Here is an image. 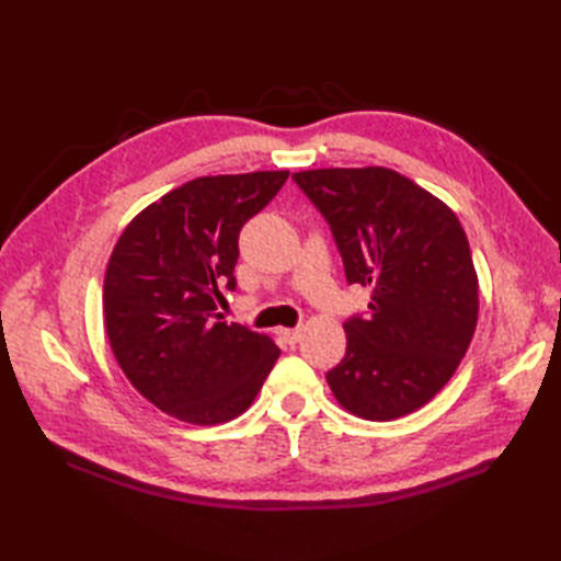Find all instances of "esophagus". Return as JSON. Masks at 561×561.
Instances as JSON below:
<instances>
[{
	"label": "esophagus",
	"mask_w": 561,
	"mask_h": 561,
	"mask_svg": "<svg viewBox=\"0 0 561 561\" xmlns=\"http://www.w3.org/2000/svg\"><path fill=\"white\" fill-rule=\"evenodd\" d=\"M279 335L284 337V342L296 344V342L301 340V335H304V328H282Z\"/></svg>",
	"instance_id": "obj_1"
}]
</instances>
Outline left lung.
<instances>
[{"mask_svg":"<svg viewBox=\"0 0 561 561\" xmlns=\"http://www.w3.org/2000/svg\"><path fill=\"white\" fill-rule=\"evenodd\" d=\"M294 183L330 224L368 316L344 323L347 352L325 374L344 410L388 422L420 410L456 374L478 325V274L456 214L390 169H316Z\"/></svg>","mask_w":561,"mask_h":561,"instance_id":"8db88e82","label":"left lung"}]
</instances>
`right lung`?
<instances>
[{
  "instance_id": "add662e5",
  "label": "right lung",
  "mask_w": 561,
  "mask_h": 561,
  "mask_svg": "<svg viewBox=\"0 0 561 561\" xmlns=\"http://www.w3.org/2000/svg\"><path fill=\"white\" fill-rule=\"evenodd\" d=\"M289 171L205 175L171 190L129 221L105 270V332L141 396L190 424L245 412L279 347L217 313L236 289L238 233Z\"/></svg>"
}]
</instances>
